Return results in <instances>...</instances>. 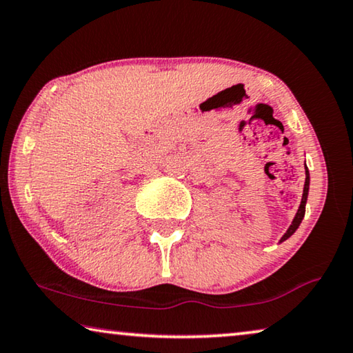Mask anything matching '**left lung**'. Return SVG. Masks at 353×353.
<instances>
[{
  "label": "left lung",
  "mask_w": 353,
  "mask_h": 353,
  "mask_svg": "<svg viewBox=\"0 0 353 353\" xmlns=\"http://www.w3.org/2000/svg\"><path fill=\"white\" fill-rule=\"evenodd\" d=\"M307 190H310V172H307L306 170V179H305V188H303V196H301V203H300V207H299V212L297 215H295L292 225H290V228L288 229V232L284 234V236L281 237V242H284V240L289 239L292 234L297 231V228L300 226L301 220H303L305 216V209H306V198H307Z\"/></svg>",
  "instance_id": "left-lung-1"
}]
</instances>
